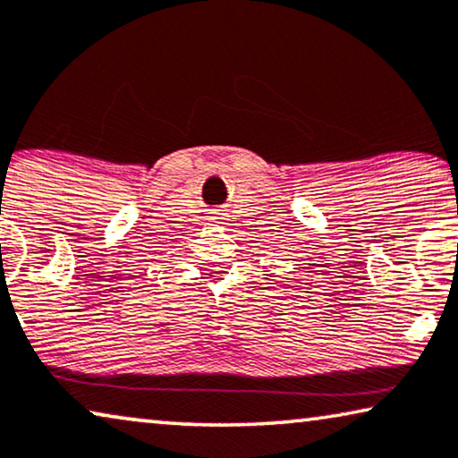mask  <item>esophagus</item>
<instances>
[{
  "label": "esophagus",
  "instance_id": "obj_1",
  "mask_svg": "<svg viewBox=\"0 0 458 458\" xmlns=\"http://www.w3.org/2000/svg\"><path fill=\"white\" fill-rule=\"evenodd\" d=\"M208 221H210V223H223V221H225V215H223V213H210Z\"/></svg>",
  "mask_w": 458,
  "mask_h": 458
}]
</instances>
